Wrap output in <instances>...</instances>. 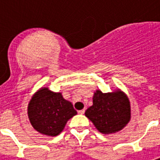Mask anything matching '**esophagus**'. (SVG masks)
I'll return each instance as SVG.
<instances>
[{
	"label": "esophagus",
	"instance_id": "34e87169",
	"mask_svg": "<svg viewBox=\"0 0 160 160\" xmlns=\"http://www.w3.org/2000/svg\"><path fill=\"white\" fill-rule=\"evenodd\" d=\"M78 114H85V109H81V110H79V111H78Z\"/></svg>",
	"mask_w": 160,
	"mask_h": 160
}]
</instances>
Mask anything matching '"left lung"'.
Segmentation results:
<instances>
[{
    "instance_id": "1",
    "label": "left lung",
    "mask_w": 160,
    "mask_h": 160,
    "mask_svg": "<svg viewBox=\"0 0 160 160\" xmlns=\"http://www.w3.org/2000/svg\"><path fill=\"white\" fill-rule=\"evenodd\" d=\"M85 114L100 133L112 134L121 130L130 120V103L121 90L102 93L97 90L93 96V105Z\"/></svg>"
}]
</instances>
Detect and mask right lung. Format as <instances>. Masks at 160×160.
Wrapping results in <instances>:
<instances>
[{"label":"right lung","instance_id":"obj_1","mask_svg":"<svg viewBox=\"0 0 160 160\" xmlns=\"http://www.w3.org/2000/svg\"><path fill=\"white\" fill-rule=\"evenodd\" d=\"M27 113L34 129L49 136L60 134L68 120L77 114L61 93L53 92L47 87L40 89L31 97Z\"/></svg>","mask_w":160,"mask_h":160}]
</instances>
